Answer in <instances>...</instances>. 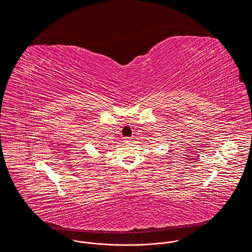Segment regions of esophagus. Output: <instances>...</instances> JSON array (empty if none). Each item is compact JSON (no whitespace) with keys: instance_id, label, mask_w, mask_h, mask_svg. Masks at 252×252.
I'll return each mask as SVG.
<instances>
[{"instance_id":"34e87169","label":"esophagus","mask_w":252,"mask_h":252,"mask_svg":"<svg viewBox=\"0 0 252 252\" xmlns=\"http://www.w3.org/2000/svg\"><path fill=\"white\" fill-rule=\"evenodd\" d=\"M124 142H125V144H130L132 142V139L131 138H129V137H126V138L124 139Z\"/></svg>"}]
</instances>
